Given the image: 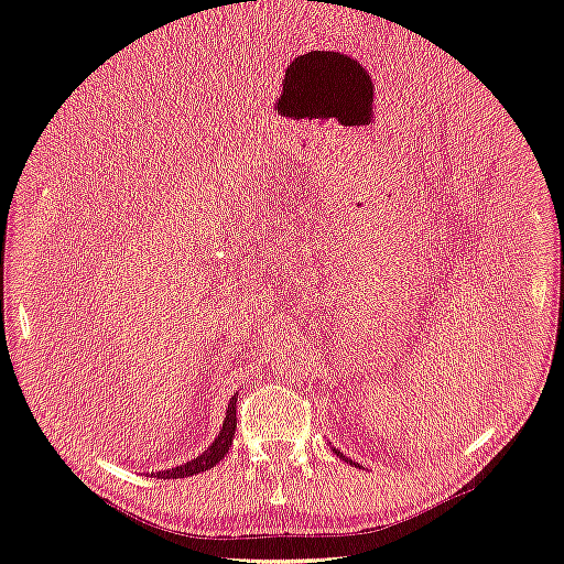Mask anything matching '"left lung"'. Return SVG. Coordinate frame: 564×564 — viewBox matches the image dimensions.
Returning <instances> with one entry per match:
<instances>
[{"label": "left lung", "instance_id": "1", "mask_svg": "<svg viewBox=\"0 0 564 564\" xmlns=\"http://www.w3.org/2000/svg\"><path fill=\"white\" fill-rule=\"evenodd\" d=\"M334 452H336V456H340V458H344V454H340V452H338V449H334Z\"/></svg>", "mask_w": 564, "mask_h": 564}]
</instances>
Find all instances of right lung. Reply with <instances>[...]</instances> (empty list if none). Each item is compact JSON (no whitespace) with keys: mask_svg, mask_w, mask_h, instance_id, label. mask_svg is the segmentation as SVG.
<instances>
[{"mask_svg":"<svg viewBox=\"0 0 564 564\" xmlns=\"http://www.w3.org/2000/svg\"><path fill=\"white\" fill-rule=\"evenodd\" d=\"M237 395L230 398L228 402V412H226V421H224V429H220L218 437L212 442L209 449H204L197 458L187 460L183 466L176 468H169V470H160L155 477H162V480H178V477H191L197 473H204L214 468L218 460H224V456L228 454L230 445H232V437H235V429H237Z\"/></svg>","mask_w":564,"mask_h":564,"instance_id":"right-lung-1","label":"right lung"}]
</instances>
